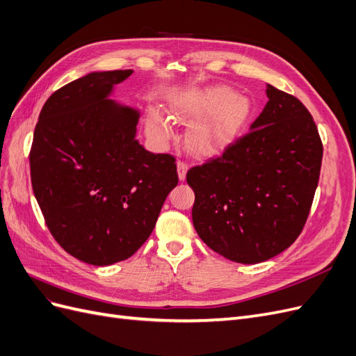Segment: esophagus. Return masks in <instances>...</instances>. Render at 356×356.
Listing matches in <instances>:
<instances>
[{
    "label": "esophagus",
    "instance_id": "esophagus-1",
    "mask_svg": "<svg viewBox=\"0 0 356 356\" xmlns=\"http://www.w3.org/2000/svg\"><path fill=\"white\" fill-rule=\"evenodd\" d=\"M177 169H178V178H179V181H184V179H186V175H187V170H188L187 161H184V160H178Z\"/></svg>",
    "mask_w": 356,
    "mask_h": 356
}]
</instances>
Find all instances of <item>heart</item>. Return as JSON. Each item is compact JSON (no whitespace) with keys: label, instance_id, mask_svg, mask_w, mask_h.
<instances>
[{"label":"heart","instance_id":"1","mask_svg":"<svg viewBox=\"0 0 356 356\" xmlns=\"http://www.w3.org/2000/svg\"><path fill=\"white\" fill-rule=\"evenodd\" d=\"M170 110L179 122H197L188 134V144L196 153L209 156L238 136L251 115V102L225 86H209L178 96ZM147 129L159 141L172 136L170 123L157 110L147 113Z\"/></svg>","mask_w":356,"mask_h":356}]
</instances>
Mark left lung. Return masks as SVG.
Here are the masks:
<instances>
[{"mask_svg": "<svg viewBox=\"0 0 356 356\" xmlns=\"http://www.w3.org/2000/svg\"><path fill=\"white\" fill-rule=\"evenodd\" d=\"M251 132L187 172L191 217L212 251L242 264L268 260L305 227L322 163L318 127L294 96L267 84Z\"/></svg>", "mask_w": 356, "mask_h": 356, "instance_id": "1", "label": "left lung"}]
</instances>
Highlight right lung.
<instances>
[{
    "label": "right lung",
    "instance_id": "1",
    "mask_svg": "<svg viewBox=\"0 0 356 356\" xmlns=\"http://www.w3.org/2000/svg\"><path fill=\"white\" fill-rule=\"evenodd\" d=\"M132 72H90L56 90L29 154L32 190L53 238L93 266L132 257L178 184L175 159L135 138L139 111L110 99Z\"/></svg>",
    "mask_w": 356,
    "mask_h": 356
}]
</instances>
